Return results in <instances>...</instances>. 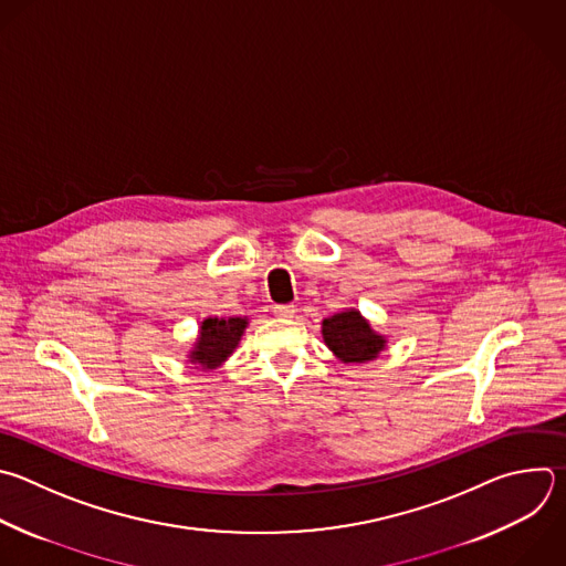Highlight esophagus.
I'll list each match as a JSON object with an SVG mask.
<instances>
[{"instance_id": "1", "label": "esophagus", "mask_w": 566, "mask_h": 566, "mask_svg": "<svg viewBox=\"0 0 566 566\" xmlns=\"http://www.w3.org/2000/svg\"><path fill=\"white\" fill-rule=\"evenodd\" d=\"M295 311H297V308H295L293 304H275V306H273V313L280 315V317H293Z\"/></svg>"}]
</instances>
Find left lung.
Segmentation results:
<instances>
[{
    "mask_svg": "<svg viewBox=\"0 0 566 566\" xmlns=\"http://www.w3.org/2000/svg\"><path fill=\"white\" fill-rule=\"evenodd\" d=\"M324 344L344 364H361L378 357L387 346V337L375 333L359 311L348 308L322 322Z\"/></svg>",
    "mask_w": 566,
    "mask_h": 566,
    "instance_id": "left-lung-1",
    "label": "left lung"
}]
</instances>
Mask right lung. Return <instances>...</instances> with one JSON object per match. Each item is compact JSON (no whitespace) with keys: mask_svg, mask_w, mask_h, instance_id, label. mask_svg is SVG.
Returning <instances> with one entry per match:
<instances>
[{"mask_svg":"<svg viewBox=\"0 0 566 566\" xmlns=\"http://www.w3.org/2000/svg\"><path fill=\"white\" fill-rule=\"evenodd\" d=\"M247 324V317H207L200 326L198 342L191 355H188V361L200 364L205 370L222 366V361H227L240 344Z\"/></svg>","mask_w":566,"mask_h":566,"instance_id":"obj_1","label":"right lung"}]
</instances>
